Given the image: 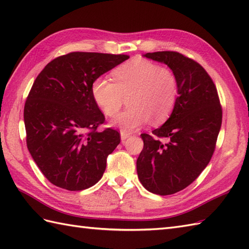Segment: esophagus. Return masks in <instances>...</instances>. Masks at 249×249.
Here are the masks:
<instances>
[{
	"instance_id": "1",
	"label": "esophagus",
	"mask_w": 249,
	"mask_h": 249,
	"mask_svg": "<svg viewBox=\"0 0 249 249\" xmlns=\"http://www.w3.org/2000/svg\"><path fill=\"white\" fill-rule=\"evenodd\" d=\"M131 136V134L129 133H125V131H121V140L122 141H125L127 138H129V137Z\"/></svg>"
}]
</instances>
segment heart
<instances>
[{
    "label": "heart",
    "instance_id": "heart-1",
    "mask_svg": "<svg viewBox=\"0 0 249 249\" xmlns=\"http://www.w3.org/2000/svg\"><path fill=\"white\" fill-rule=\"evenodd\" d=\"M115 82L97 77L92 83L93 99L105 115L118 114L125 98L129 108L112 121L125 133L140 128L153 118L155 123L167 120L178 97V77L172 70L150 60L134 59L113 71Z\"/></svg>",
    "mask_w": 249,
    "mask_h": 249
}]
</instances>
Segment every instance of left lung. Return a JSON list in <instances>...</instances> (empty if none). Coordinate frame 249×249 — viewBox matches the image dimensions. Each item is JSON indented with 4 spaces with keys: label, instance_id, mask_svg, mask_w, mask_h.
<instances>
[{
    "label": "left lung",
    "instance_id": "obj_1",
    "mask_svg": "<svg viewBox=\"0 0 249 249\" xmlns=\"http://www.w3.org/2000/svg\"><path fill=\"white\" fill-rule=\"evenodd\" d=\"M143 56L166 64L178 77V97L169 119L153 136L142 134L137 173L149 192L167 196L186 188L208 166L220 130L217 89L199 63L174 51ZM158 138H165L161 142Z\"/></svg>",
    "mask_w": 249,
    "mask_h": 249
}]
</instances>
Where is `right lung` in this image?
I'll return each mask as SVG.
<instances>
[{"label":"right lung","mask_w":249,"mask_h":249,"mask_svg":"<svg viewBox=\"0 0 249 249\" xmlns=\"http://www.w3.org/2000/svg\"><path fill=\"white\" fill-rule=\"evenodd\" d=\"M129 59L125 54L71 52L45 66L24 105L26 145L50 183L71 192L96 184L120 143L93 99V81Z\"/></svg>","instance_id":"obj_1"}]
</instances>
